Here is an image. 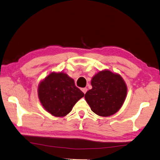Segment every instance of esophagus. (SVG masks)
Returning <instances> with one entry per match:
<instances>
[{
  "instance_id": "esophagus-1",
  "label": "esophagus",
  "mask_w": 160,
  "mask_h": 160,
  "mask_svg": "<svg viewBox=\"0 0 160 160\" xmlns=\"http://www.w3.org/2000/svg\"><path fill=\"white\" fill-rule=\"evenodd\" d=\"M81 90H82V92H83L84 94H85L86 92L87 91V88H82V89H81Z\"/></svg>"
}]
</instances>
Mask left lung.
<instances>
[{"instance_id": "8db88e82", "label": "left lung", "mask_w": 160, "mask_h": 160, "mask_svg": "<svg viewBox=\"0 0 160 160\" xmlns=\"http://www.w3.org/2000/svg\"><path fill=\"white\" fill-rule=\"evenodd\" d=\"M91 84L92 89L84 98L91 111L102 117L116 113L127 95V86L120 75L108 69L100 71L93 76Z\"/></svg>"}]
</instances>
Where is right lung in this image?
<instances>
[{
	"label": "right lung",
	"instance_id": "obj_1",
	"mask_svg": "<svg viewBox=\"0 0 160 160\" xmlns=\"http://www.w3.org/2000/svg\"><path fill=\"white\" fill-rule=\"evenodd\" d=\"M38 96L42 107L48 113L60 118L69 113L84 94L66 73L53 71L40 82Z\"/></svg>",
	"mask_w": 160,
	"mask_h": 160
}]
</instances>
